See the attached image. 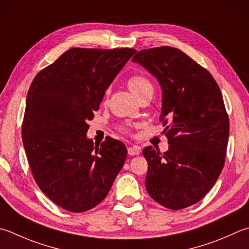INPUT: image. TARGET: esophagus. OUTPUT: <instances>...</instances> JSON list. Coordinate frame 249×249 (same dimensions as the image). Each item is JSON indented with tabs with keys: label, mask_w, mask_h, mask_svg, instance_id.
Listing matches in <instances>:
<instances>
[{
	"label": "esophagus",
	"mask_w": 249,
	"mask_h": 249,
	"mask_svg": "<svg viewBox=\"0 0 249 249\" xmlns=\"http://www.w3.org/2000/svg\"><path fill=\"white\" fill-rule=\"evenodd\" d=\"M141 153V147L137 146V145H133V146H130L128 148V154L130 156H134V155H139Z\"/></svg>",
	"instance_id": "obj_1"
}]
</instances>
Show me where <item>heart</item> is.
Segmentation results:
<instances>
[{"label": "heart", "mask_w": 249, "mask_h": 249, "mask_svg": "<svg viewBox=\"0 0 249 249\" xmlns=\"http://www.w3.org/2000/svg\"><path fill=\"white\" fill-rule=\"evenodd\" d=\"M128 87L137 98L144 94L145 92L153 90V84L151 81L142 74H134V76L131 77L128 80Z\"/></svg>", "instance_id": "obj_1"}]
</instances>
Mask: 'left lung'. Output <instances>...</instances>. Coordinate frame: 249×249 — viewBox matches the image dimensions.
Returning <instances> with one entry per match:
<instances>
[{"mask_svg":"<svg viewBox=\"0 0 249 249\" xmlns=\"http://www.w3.org/2000/svg\"><path fill=\"white\" fill-rule=\"evenodd\" d=\"M132 62L160 84L159 119L169 143L162 155L143 149L145 186L163 207H189L208 193L224 166L230 126L221 91L208 70L171 46L140 51Z\"/></svg>","mask_w":249,"mask_h":249,"instance_id":"8db88e82","label":"left lung"}]
</instances>
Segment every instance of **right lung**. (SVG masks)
<instances>
[{
  "instance_id": "1",
  "label": "right lung",
  "mask_w": 249,
  "mask_h": 249,
  "mask_svg": "<svg viewBox=\"0 0 249 249\" xmlns=\"http://www.w3.org/2000/svg\"><path fill=\"white\" fill-rule=\"evenodd\" d=\"M133 49L65 52L36 74L29 88L22 143L41 191L59 207L83 213L104 199L126 158L125 145L87 138L105 91Z\"/></svg>"
}]
</instances>
